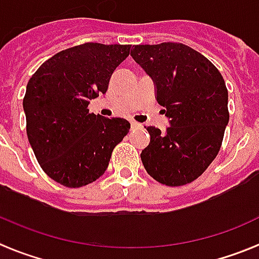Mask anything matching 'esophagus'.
Listing matches in <instances>:
<instances>
[{"mask_svg": "<svg viewBox=\"0 0 259 259\" xmlns=\"http://www.w3.org/2000/svg\"><path fill=\"white\" fill-rule=\"evenodd\" d=\"M140 127H142V124H139L136 121H131V130H139Z\"/></svg>", "mask_w": 259, "mask_h": 259, "instance_id": "1", "label": "esophagus"}]
</instances>
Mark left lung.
Wrapping results in <instances>:
<instances>
[{"label":"left lung","mask_w":259,"mask_h":259,"mask_svg":"<svg viewBox=\"0 0 259 259\" xmlns=\"http://www.w3.org/2000/svg\"><path fill=\"white\" fill-rule=\"evenodd\" d=\"M156 86V99L170 119L165 132L147 127L142 151L145 170L156 181L180 187L206 170L221 148L229 121L228 89L208 58L187 45H136L131 50Z\"/></svg>","instance_id":"left-lung-1"}]
</instances>
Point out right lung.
<instances>
[{"label":"right lung","mask_w":259,"mask_h":259,"mask_svg":"<svg viewBox=\"0 0 259 259\" xmlns=\"http://www.w3.org/2000/svg\"><path fill=\"white\" fill-rule=\"evenodd\" d=\"M130 50L131 45L87 42L59 51L30 78L23 98L27 139L40 168L57 183L80 188L98 180L130 131L125 119L89 111Z\"/></svg>","instance_id":"add662e5"}]
</instances>
